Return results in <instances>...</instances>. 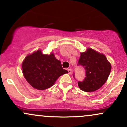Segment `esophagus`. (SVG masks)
<instances>
[{"mask_svg": "<svg viewBox=\"0 0 127 127\" xmlns=\"http://www.w3.org/2000/svg\"><path fill=\"white\" fill-rule=\"evenodd\" d=\"M67 71H68V72H69V74H71V73H72V70L71 69H69L67 70Z\"/></svg>", "mask_w": 127, "mask_h": 127, "instance_id": "obj_1", "label": "esophagus"}]
</instances>
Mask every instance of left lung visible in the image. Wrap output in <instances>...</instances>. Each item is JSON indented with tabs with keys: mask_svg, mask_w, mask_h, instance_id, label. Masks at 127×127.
<instances>
[{
	"mask_svg": "<svg viewBox=\"0 0 127 127\" xmlns=\"http://www.w3.org/2000/svg\"><path fill=\"white\" fill-rule=\"evenodd\" d=\"M78 64L86 70V77L82 82H78L83 91L94 92L105 84L111 72V64L104 54L87 48L81 53Z\"/></svg>",
	"mask_w": 127,
	"mask_h": 127,
	"instance_id": "8db88e82",
	"label": "left lung"
}]
</instances>
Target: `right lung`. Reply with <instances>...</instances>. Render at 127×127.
Segmentation results:
<instances>
[{
    "instance_id": "obj_1",
    "label": "right lung",
    "mask_w": 127,
    "mask_h": 127,
    "mask_svg": "<svg viewBox=\"0 0 127 127\" xmlns=\"http://www.w3.org/2000/svg\"><path fill=\"white\" fill-rule=\"evenodd\" d=\"M25 78L32 87L37 90H45L55 84L61 75L68 71L63 69L61 61L54 53L44 55L41 50L29 54L22 65Z\"/></svg>"
}]
</instances>
